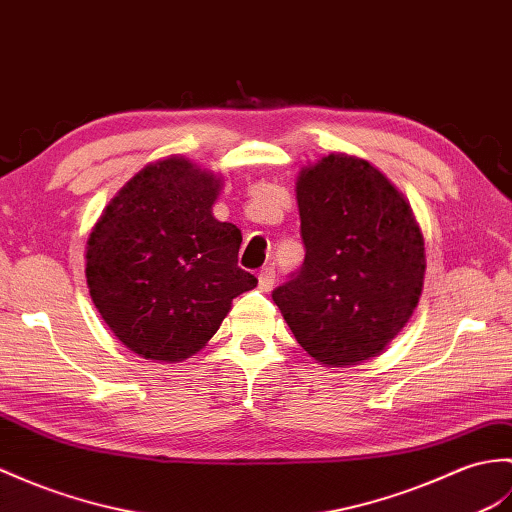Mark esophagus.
I'll return each instance as SVG.
<instances>
[{
  "label": "esophagus",
  "mask_w": 512,
  "mask_h": 512,
  "mask_svg": "<svg viewBox=\"0 0 512 512\" xmlns=\"http://www.w3.org/2000/svg\"><path fill=\"white\" fill-rule=\"evenodd\" d=\"M275 277H277V270L272 268V266L261 268L259 275H257V279H259V290H261V292H270L272 285H275Z\"/></svg>",
  "instance_id": "obj_1"
}]
</instances>
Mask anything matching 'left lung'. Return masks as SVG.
<instances>
[{
	"mask_svg": "<svg viewBox=\"0 0 512 512\" xmlns=\"http://www.w3.org/2000/svg\"><path fill=\"white\" fill-rule=\"evenodd\" d=\"M303 266L272 290L296 342L329 366L375 358L408 323L425 272L423 235L388 178L327 154L296 183Z\"/></svg>",
	"mask_w": 512,
	"mask_h": 512,
	"instance_id": "1",
	"label": "left lung"
}]
</instances>
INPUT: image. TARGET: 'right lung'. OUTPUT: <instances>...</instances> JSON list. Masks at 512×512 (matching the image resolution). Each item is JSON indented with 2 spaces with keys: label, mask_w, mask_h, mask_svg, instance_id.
<instances>
[{
  "label": "right lung",
  "mask_w": 512,
  "mask_h": 512,
  "mask_svg": "<svg viewBox=\"0 0 512 512\" xmlns=\"http://www.w3.org/2000/svg\"><path fill=\"white\" fill-rule=\"evenodd\" d=\"M216 176L185 159L135 174L87 242V285L104 323L141 358L181 362L216 334L231 301L257 285L237 266L242 233L218 222Z\"/></svg>",
  "instance_id": "add662e5"
}]
</instances>
